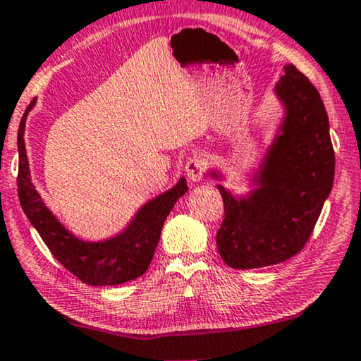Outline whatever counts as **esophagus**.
Listing matches in <instances>:
<instances>
[{
  "instance_id": "1",
  "label": "esophagus",
  "mask_w": 361,
  "mask_h": 361,
  "mask_svg": "<svg viewBox=\"0 0 361 361\" xmlns=\"http://www.w3.org/2000/svg\"><path fill=\"white\" fill-rule=\"evenodd\" d=\"M204 171H207V161L202 157H196V154H191V157L186 159L185 163V173L191 181H200L204 176Z\"/></svg>"
}]
</instances>
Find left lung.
<instances>
[{"label": "left lung", "instance_id": "obj_1", "mask_svg": "<svg viewBox=\"0 0 361 361\" xmlns=\"http://www.w3.org/2000/svg\"><path fill=\"white\" fill-rule=\"evenodd\" d=\"M286 118L259 173L258 188L235 200L218 186L225 220L216 246L228 267L278 264L303 250L330 195L335 152L323 99L293 65L276 83ZM216 176V173H213Z\"/></svg>", "mask_w": 361, "mask_h": 361}]
</instances>
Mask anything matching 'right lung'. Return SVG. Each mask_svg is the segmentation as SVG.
Masks as SVG:
<instances>
[{"label": "right lung", "instance_id": "obj_1", "mask_svg": "<svg viewBox=\"0 0 361 361\" xmlns=\"http://www.w3.org/2000/svg\"><path fill=\"white\" fill-rule=\"evenodd\" d=\"M33 104L35 99L26 108L21 118L20 130H18L20 163H18L16 181L23 212L28 216L31 225L36 228L53 257L86 285H121V283L141 276L152 263L163 223L171 208L175 207L176 200L188 190L185 178H181L170 191L145 204L131 225L115 238L99 241V243H88V241L75 238L44 207L38 191L35 190L30 180L23 133H25L26 115L33 108Z\"/></svg>", "mask_w": 361, "mask_h": 361}]
</instances>
